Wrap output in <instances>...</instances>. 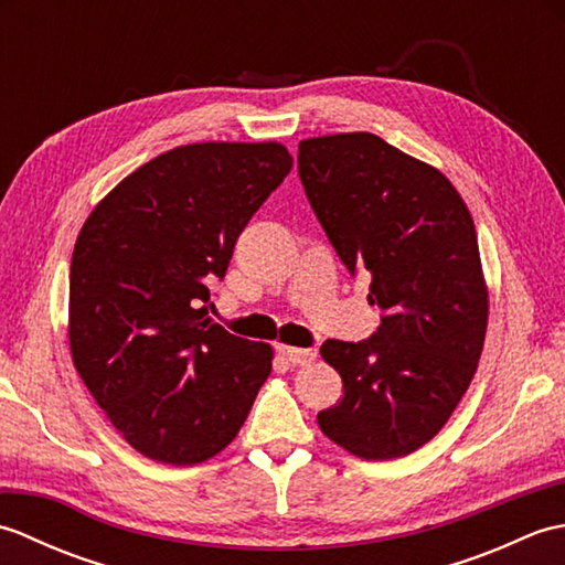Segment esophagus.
<instances>
[{
	"mask_svg": "<svg viewBox=\"0 0 565 565\" xmlns=\"http://www.w3.org/2000/svg\"><path fill=\"white\" fill-rule=\"evenodd\" d=\"M281 354L289 359L294 366H308L310 362H316L318 356L313 347H308V350H303V347H281Z\"/></svg>",
	"mask_w": 565,
	"mask_h": 565,
	"instance_id": "34e87169",
	"label": "esophagus"
}]
</instances>
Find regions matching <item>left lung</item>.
<instances>
[{"instance_id":"left-lung-1","label":"left lung","mask_w":565,"mask_h":565,"mask_svg":"<svg viewBox=\"0 0 565 565\" xmlns=\"http://www.w3.org/2000/svg\"><path fill=\"white\" fill-rule=\"evenodd\" d=\"M298 177L352 276L364 271L381 326L328 340L342 398L318 413L326 435L366 461L413 454L447 425L483 352L488 291L473 218L435 167L374 134L308 138Z\"/></svg>"}]
</instances>
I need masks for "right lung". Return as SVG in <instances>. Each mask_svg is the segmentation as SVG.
<instances>
[{
  "instance_id": "add662e5",
  "label": "right lung",
  "mask_w": 565,
  "mask_h": 565,
  "mask_svg": "<svg viewBox=\"0 0 565 565\" xmlns=\"http://www.w3.org/2000/svg\"><path fill=\"white\" fill-rule=\"evenodd\" d=\"M291 167L279 142L174 148L128 174L82 225L70 267L72 362L148 459H211L269 376V344L209 318L211 284Z\"/></svg>"
}]
</instances>
